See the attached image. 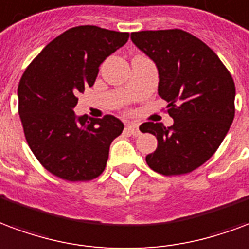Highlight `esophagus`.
<instances>
[{"label": "esophagus", "instance_id": "esophagus-1", "mask_svg": "<svg viewBox=\"0 0 249 249\" xmlns=\"http://www.w3.org/2000/svg\"><path fill=\"white\" fill-rule=\"evenodd\" d=\"M125 129L128 130L130 134H133V136H139L140 134L139 125L136 124V123H129V124H126L125 125Z\"/></svg>", "mask_w": 249, "mask_h": 249}]
</instances>
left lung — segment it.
Segmentation results:
<instances>
[{
	"label": "left lung",
	"mask_w": 249,
	"mask_h": 249,
	"mask_svg": "<svg viewBox=\"0 0 249 249\" xmlns=\"http://www.w3.org/2000/svg\"><path fill=\"white\" fill-rule=\"evenodd\" d=\"M130 38L156 63L158 95L167 101L171 126L143 123L157 137L146 163L162 176H181L202 166L216 152L235 116V83L204 42L181 29L145 30Z\"/></svg>",
	"instance_id": "left-lung-1"
}]
</instances>
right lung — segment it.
<instances>
[{
    "mask_svg": "<svg viewBox=\"0 0 249 249\" xmlns=\"http://www.w3.org/2000/svg\"><path fill=\"white\" fill-rule=\"evenodd\" d=\"M129 33L76 26L51 40L18 84L25 137L40 165L68 182H87L104 171L112 141L124 124L115 116L76 119L78 95L96 80L99 66L126 43Z\"/></svg>",
    "mask_w": 249,
    "mask_h": 249,
    "instance_id": "obj_1",
    "label": "right lung"
}]
</instances>
